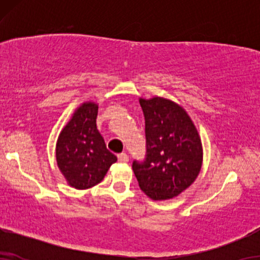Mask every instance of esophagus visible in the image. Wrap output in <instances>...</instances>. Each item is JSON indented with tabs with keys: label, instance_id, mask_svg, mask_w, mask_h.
I'll list each match as a JSON object with an SVG mask.
<instances>
[{
	"label": "esophagus",
	"instance_id": "34e87169",
	"mask_svg": "<svg viewBox=\"0 0 260 260\" xmlns=\"http://www.w3.org/2000/svg\"><path fill=\"white\" fill-rule=\"evenodd\" d=\"M118 161L120 163H126L127 161H129V156H127L125 152H122V154L118 155Z\"/></svg>",
	"mask_w": 260,
	"mask_h": 260
}]
</instances>
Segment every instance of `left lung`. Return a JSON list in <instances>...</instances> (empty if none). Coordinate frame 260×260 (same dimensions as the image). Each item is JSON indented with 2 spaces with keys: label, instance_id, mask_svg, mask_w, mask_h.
Returning a JSON list of instances; mask_svg holds the SVG:
<instances>
[{
  "label": "left lung",
  "instance_id": "obj_1",
  "mask_svg": "<svg viewBox=\"0 0 260 260\" xmlns=\"http://www.w3.org/2000/svg\"><path fill=\"white\" fill-rule=\"evenodd\" d=\"M145 120V157L133 170L140 188L152 200L175 198L199 175L200 137L187 112L168 99H140Z\"/></svg>",
  "mask_w": 260,
  "mask_h": 260
}]
</instances>
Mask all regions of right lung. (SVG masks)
Instances as JSON below:
<instances>
[{
    "instance_id": "obj_1",
    "label": "right lung",
    "mask_w": 260,
    "mask_h": 260,
    "mask_svg": "<svg viewBox=\"0 0 260 260\" xmlns=\"http://www.w3.org/2000/svg\"><path fill=\"white\" fill-rule=\"evenodd\" d=\"M98 105L84 103L59 135L56 162L70 186L87 189L104 179L117 157L97 129Z\"/></svg>"
}]
</instances>
